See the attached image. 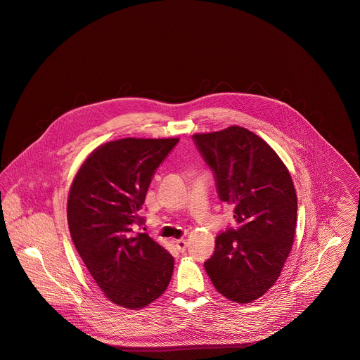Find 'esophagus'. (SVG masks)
I'll return each mask as SVG.
<instances>
[{
	"instance_id": "34e87169",
	"label": "esophagus",
	"mask_w": 360,
	"mask_h": 360,
	"mask_svg": "<svg viewBox=\"0 0 360 360\" xmlns=\"http://www.w3.org/2000/svg\"><path fill=\"white\" fill-rule=\"evenodd\" d=\"M175 247H176L181 252H184V251L188 248V241L185 239L175 240Z\"/></svg>"
}]
</instances>
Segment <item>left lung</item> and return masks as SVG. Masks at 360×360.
<instances>
[{
	"mask_svg": "<svg viewBox=\"0 0 360 360\" xmlns=\"http://www.w3.org/2000/svg\"><path fill=\"white\" fill-rule=\"evenodd\" d=\"M193 140L238 223L216 238L206 273L224 297L248 304L274 285L290 254L297 223L290 172L263 139L238 125Z\"/></svg>",
	"mask_w": 360,
	"mask_h": 360,
	"instance_id": "1",
	"label": "left lung"
}]
</instances>
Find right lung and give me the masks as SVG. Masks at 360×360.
Returning a JSON list of instances; mask_svg holds the SVG:
<instances>
[{
	"mask_svg": "<svg viewBox=\"0 0 360 360\" xmlns=\"http://www.w3.org/2000/svg\"><path fill=\"white\" fill-rule=\"evenodd\" d=\"M179 139L127 137L87 156L70 188L72 243L106 298L147 307L167 289L174 257L148 233L134 232L156 169Z\"/></svg>",
	"mask_w": 360,
	"mask_h": 360,
	"instance_id": "add662e5",
	"label": "right lung"
}]
</instances>
